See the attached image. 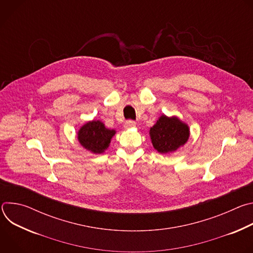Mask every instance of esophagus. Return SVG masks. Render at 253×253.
Instances as JSON below:
<instances>
[{
  "instance_id": "1",
  "label": "esophagus",
  "mask_w": 253,
  "mask_h": 253,
  "mask_svg": "<svg viewBox=\"0 0 253 253\" xmlns=\"http://www.w3.org/2000/svg\"><path fill=\"white\" fill-rule=\"evenodd\" d=\"M136 126V122L133 121V120H127L124 124V127L126 129H129V128H132V127H135Z\"/></svg>"
}]
</instances>
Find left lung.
I'll return each mask as SVG.
<instances>
[{
    "label": "left lung",
    "instance_id": "8db88e82",
    "mask_svg": "<svg viewBox=\"0 0 253 253\" xmlns=\"http://www.w3.org/2000/svg\"><path fill=\"white\" fill-rule=\"evenodd\" d=\"M153 147L159 153H169L183 146L189 138L188 126L177 117L162 115L150 128Z\"/></svg>",
    "mask_w": 253,
    "mask_h": 253
}]
</instances>
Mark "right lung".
<instances>
[{"instance_id": "1", "label": "right lung", "mask_w": 253, "mask_h": 253, "mask_svg": "<svg viewBox=\"0 0 253 253\" xmlns=\"http://www.w3.org/2000/svg\"><path fill=\"white\" fill-rule=\"evenodd\" d=\"M115 130L107 129L101 121L86 123L78 132V140L81 145L92 153H103L108 147Z\"/></svg>"}]
</instances>
